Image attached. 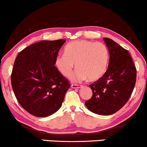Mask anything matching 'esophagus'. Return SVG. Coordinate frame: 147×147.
Masks as SVG:
<instances>
[{"mask_svg":"<svg viewBox=\"0 0 147 147\" xmlns=\"http://www.w3.org/2000/svg\"><path fill=\"white\" fill-rule=\"evenodd\" d=\"M82 84H71V87L74 89H77V88H80L82 87Z\"/></svg>","mask_w":147,"mask_h":147,"instance_id":"esophagus-1","label":"esophagus"}]
</instances>
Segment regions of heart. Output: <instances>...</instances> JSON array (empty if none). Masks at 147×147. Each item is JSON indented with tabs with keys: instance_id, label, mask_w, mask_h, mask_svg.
Listing matches in <instances>:
<instances>
[{
	"instance_id": "1",
	"label": "heart",
	"mask_w": 147,
	"mask_h": 147,
	"mask_svg": "<svg viewBox=\"0 0 147 147\" xmlns=\"http://www.w3.org/2000/svg\"><path fill=\"white\" fill-rule=\"evenodd\" d=\"M109 51L104 43L78 40L67 44L64 54L58 55L54 66L65 78L71 76L74 67L78 69L74 76L76 80H97L103 76L108 68Z\"/></svg>"
}]
</instances>
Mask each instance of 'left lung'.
Wrapping results in <instances>:
<instances>
[{
	"instance_id": "obj_1",
	"label": "left lung",
	"mask_w": 147,
	"mask_h": 147,
	"mask_svg": "<svg viewBox=\"0 0 147 147\" xmlns=\"http://www.w3.org/2000/svg\"><path fill=\"white\" fill-rule=\"evenodd\" d=\"M104 40L110 54L108 69L102 77L89 84L93 95L85 105L93 113L109 115L128 102L136 84V68L127 49L109 38Z\"/></svg>"
}]
</instances>
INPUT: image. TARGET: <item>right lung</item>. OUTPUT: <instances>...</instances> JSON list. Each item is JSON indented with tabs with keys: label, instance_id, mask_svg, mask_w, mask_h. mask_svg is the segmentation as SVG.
<instances>
[{
	"label": "right lung",
	"instance_id": "obj_1",
	"mask_svg": "<svg viewBox=\"0 0 147 147\" xmlns=\"http://www.w3.org/2000/svg\"><path fill=\"white\" fill-rule=\"evenodd\" d=\"M65 40H42L22 49L16 58L11 74L16 98L25 111L47 117L62 106L71 84L54 66Z\"/></svg>",
	"mask_w": 147,
	"mask_h": 147
}]
</instances>
